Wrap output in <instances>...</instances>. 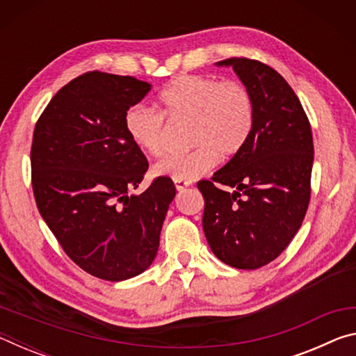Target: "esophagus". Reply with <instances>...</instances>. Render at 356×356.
<instances>
[{
	"mask_svg": "<svg viewBox=\"0 0 356 356\" xmlns=\"http://www.w3.org/2000/svg\"><path fill=\"white\" fill-rule=\"evenodd\" d=\"M174 185H176L177 191H184L185 188H188L190 182H184V180H174Z\"/></svg>",
	"mask_w": 356,
	"mask_h": 356,
	"instance_id": "esophagus-1",
	"label": "esophagus"
}]
</instances>
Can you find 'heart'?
<instances>
[{"label": "heart", "mask_w": 356, "mask_h": 356, "mask_svg": "<svg viewBox=\"0 0 356 356\" xmlns=\"http://www.w3.org/2000/svg\"><path fill=\"white\" fill-rule=\"evenodd\" d=\"M163 113L170 119H191L188 152H171L155 165V174L191 182L207 174L218 161L237 155L254 127V100L238 81L216 76L182 75L160 94ZM163 113L144 105L129 108L125 131L136 147L149 155H161L168 146Z\"/></svg>", "instance_id": "1"}]
</instances>
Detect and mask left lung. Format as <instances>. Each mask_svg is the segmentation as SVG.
Wrapping results in <instances>:
<instances>
[{"label": "left lung", "mask_w": 356, "mask_h": 356, "mask_svg": "<svg viewBox=\"0 0 356 356\" xmlns=\"http://www.w3.org/2000/svg\"><path fill=\"white\" fill-rule=\"evenodd\" d=\"M254 100L256 119L245 147L212 180H201L202 229L221 262L256 270L287 248L311 197L314 144L308 116L278 72L254 59L229 58Z\"/></svg>", "instance_id": "1"}]
</instances>
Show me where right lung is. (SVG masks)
Here are the masks:
<instances>
[{
    "label": "right lung",
    "instance_id": "right-lung-1",
    "mask_svg": "<svg viewBox=\"0 0 356 356\" xmlns=\"http://www.w3.org/2000/svg\"><path fill=\"white\" fill-rule=\"evenodd\" d=\"M150 84L88 72L59 89L34 129L35 204L72 261L105 281H124L154 262L176 186L156 177L138 188L149 163L125 131L130 106Z\"/></svg>",
    "mask_w": 356,
    "mask_h": 356
}]
</instances>
